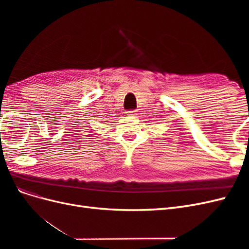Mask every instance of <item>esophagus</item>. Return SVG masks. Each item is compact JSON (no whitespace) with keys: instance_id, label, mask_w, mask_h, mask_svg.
I'll return each instance as SVG.
<instances>
[{"instance_id":"1","label":"esophagus","mask_w":249,"mask_h":249,"mask_svg":"<svg viewBox=\"0 0 249 249\" xmlns=\"http://www.w3.org/2000/svg\"><path fill=\"white\" fill-rule=\"evenodd\" d=\"M129 113L131 115H136V110H131V111H129Z\"/></svg>"}]
</instances>
